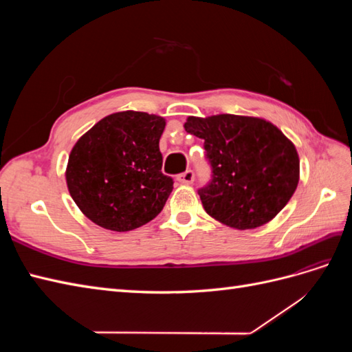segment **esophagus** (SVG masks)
<instances>
[{"label":"esophagus","instance_id":"obj_1","mask_svg":"<svg viewBox=\"0 0 352 352\" xmlns=\"http://www.w3.org/2000/svg\"><path fill=\"white\" fill-rule=\"evenodd\" d=\"M194 179H195V175H194L192 170H186V172L180 173V175L177 176V180H179V182H180V184H185V185L192 184V182H194Z\"/></svg>","mask_w":352,"mask_h":352}]
</instances>
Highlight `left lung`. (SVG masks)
Listing matches in <instances>:
<instances>
[{
	"label": "left lung",
	"instance_id": "left-lung-1",
	"mask_svg": "<svg viewBox=\"0 0 352 352\" xmlns=\"http://www.w3.org/2000/svg\"><path fill=\"white\" fill-rule=\"evenodd\" d=\"M185 131L204 140L211 180L198 189L212 219L247 230L269 223L287 204L300 180L295 145L258 117H188Z\"/></svg>",
	"mask_w": 352,
	"mask_h": 352
}]
</instances>
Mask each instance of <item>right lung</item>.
<instances>
[{"mask_svg": "<svg viewBox=\"0 0 352 352\" xmlns=\"http://www.w3.org/2000/svg\"><path fill=\"white\" fill-rule=\"evenodd\" d=\"M166 120L142 111L104 117L79 138L66 182L80 211L114 232L144 226L163 210L173 179L163 175L160 138Z\"/></svg>", "mask_w": 352, "mask_h": 352, "instance_id": "obj_1", "label": "right lung"}]
</instances>
